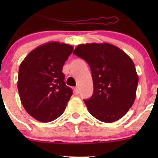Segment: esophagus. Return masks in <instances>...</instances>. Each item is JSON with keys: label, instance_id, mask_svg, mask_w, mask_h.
Here are the masks:
<instances>
[{"label": "esophagus", "instance_id": "obj_1", "mask_svg": "<svg viewBox=\"0 0 158 158\" xmlns=\"http://www.w3.org/2000/svg\"><path fill=\"white\" fill-rule=\"evenodd\" d=\"M74 92H75V93H76V94H79V87H78V86L75 87V88H74Z\"/></svg>", "mask_w": 158, "mask_h": 158}]
</instances>
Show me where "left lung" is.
<instances>
[{
  "label": "left lung",
  "instance_id": "1",
  "mask_svg": "<svg viewBox=\"0 0 158 158\" xmlns=\"http://www.w3.org/2000/svg\"><path fill=\"white\" fill-rule=\"evenodd\" d=\"M73 53L85 60L92 72L94 92L84 100L89 113L106 123L122 118L134 104L138 83L130 56L107 43L81 44Z\"/></svg>",
  "mask_w": 158,
  "mask_h": 158
}]
</instances>
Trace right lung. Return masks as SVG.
<instances>
[{"instance_id":"1","label":"right lung","mask_w":158,"mask_h":158,"mask_svg":"<svg viewBox=\"0 0 158 158\" xmlns=\"http://www.w3.org/2000/svg\"><path fill=\"white\" fill-rule=\"evenodd\" d=\"M69 44L49 42L32 50L20 63L17 89L27 112L49 122L66 109L73 90L64 82L63 66L72 53Z\"/></svg>"}]
</instances>
